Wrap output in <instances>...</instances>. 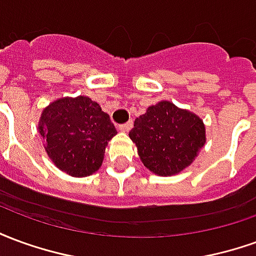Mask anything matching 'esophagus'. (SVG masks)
<instances>
[{
  "mask_svg": "<svg viewBox=\"0 0 256 256\" xmlns=\"http://www.w3.org/2000/svg\"><path fill=\"white\" fill-rule=\"evenodd\" d=\"M132 128H133V120H128V123L120 124V126H119V130H120V132H128Z\"/></svg>",
  "mask_w": 256,
  "mask_h": 256,
  "instance_id": "34e87169",
  "label": "esophagus"
}]
</instances>
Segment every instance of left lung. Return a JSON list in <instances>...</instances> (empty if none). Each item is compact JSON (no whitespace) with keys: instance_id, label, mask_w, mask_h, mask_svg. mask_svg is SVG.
<instances>
[{"instance_id":"obj_1","label":"left lung","mask_w":256,"mask_h":256,"mask_svg":"<svg viewBox=\"0 0 256 256\" xmlns=\"http://www.w3.org/2000/svg\"><path fill=\"white\" fill-rule=\"evenodd\" d=\"M128 137L150 172L170 177L196 159L206 144V126L196 114L163 100L134 120Z\"/></svg>"}]
</instances>
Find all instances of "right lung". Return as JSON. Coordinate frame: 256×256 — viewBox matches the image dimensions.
Wrapping results in <instances>:
<instances>
[{"instance_id":"add662e5","label":"right lung","mask_w":256,"mask_h":256,"mask_svg":"<svg viewBox=\"0 0 256 256\" xmlns=\"http://www.w3.org/2000/svg\"><path fill=\"white\" fill-rule=\"evenodd\" d=\"M38 132L53 164L71 177L82 178L100 168L116 128L96 101L76 96L62 97L45 106Z\"/></svg>"}]
</instances>
